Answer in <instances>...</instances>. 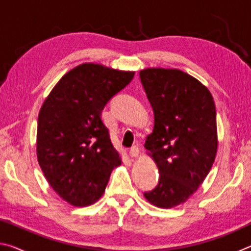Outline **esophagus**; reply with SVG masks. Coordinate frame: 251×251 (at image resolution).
<instances>
[{
  "label": "esophagus",
  "instance_id": "obj_1",
  "mask_svg": "<svg viewBox=\"0 0 251 251\" xmlns=\"http://www.w3.org/2000/svg\"><path fill=\"white\" fill-rule=\"evenodd\" d=\"M129 155L133 157V158H137L139 156V148L137 146H133L129 151Z\"/></svg>",
  "mask_w": 251,
  "mask_h": 251
}]
</instances>
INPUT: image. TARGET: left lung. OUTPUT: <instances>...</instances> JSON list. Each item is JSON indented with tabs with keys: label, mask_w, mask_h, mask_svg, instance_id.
Returning <instances> with one entry per match:
<instances>
[{
	"label": "left lung",
	"mask_w": 251,
	"mask_h": 251,
	"mask_svg": "<svg viewBox=\"0 0 251 251\" xmlns=\"http://www.w3.org/2000/svg\"><path fill=\"white\" fill-rule=\"evenodd\" d=\"M139 76L155 117L146 154L159 171L158 185L144 197L152 206L169 209L197 192L214 164L218 147L215 101L205 85L180 70L150 67Z\"/></svg>",
	"instance_id": "8db88e82"
}]
</instances>
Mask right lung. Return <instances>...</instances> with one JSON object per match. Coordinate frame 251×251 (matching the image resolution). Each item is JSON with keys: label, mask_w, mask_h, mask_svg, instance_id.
I'll use <instances>...</instances> for the list:
<instances>
[{"label": "right lung", "mask_w": 251, "mask_h": 251, "mask_svg": "<svg viewBox=\"0 0 251 251\" xmlns=\"http://www.w3.org/2000/svg\"><path fill=\"white\" fill-rule=\"evenodd\" d=\"M134 75L84 63L67 72L42 105L37 161L54 192L72 206L86 207L99 201L110 173L122 164L101 110Z\"/></svg>", "instance_id": "add662e5"}]
</instances>
